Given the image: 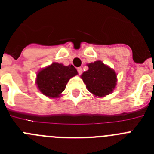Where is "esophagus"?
<instances>
[{"label":"esophagus","mask_w":154,"mask_h":154,"mask_svg":"<svg viewBox=\"0 0 154 154\" xmlns=\"http://www.w3.org/2000/svg\"><path fill=\"white\" fill-rule=\"evenodd\" d=\"M77 71H78L79 75H81V74H82V68H81V67L78 68V69H77Z\"/></svg>","instance_id":"esophagus-1"}]
</instances>
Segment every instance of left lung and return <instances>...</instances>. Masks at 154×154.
Wrapping results in <instances>:
<instances>
[{"label": "left lung", "instance_id": "obj_1", "mask_svg": "<svg viewBox=\"0 0 154 154\" xmlns=\"http://www.w3.org/2000/svg\"><path fill=\"white\" fill-rule=\"evenodd\" d=\"M89 70L84 72L82 79L88 90L99 97L109 95L116 85V74L100 61L88 65Z\"/></svg>", "mask_w": 154, "mask_h": 154}]
</instances>
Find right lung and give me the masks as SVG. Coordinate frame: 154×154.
I'll return each instance as SVG.
<instances>
[{"label": "right lung", "mask_w": 154, "mask_h": 154, "mask_svg": "<svg viewBox=\"0 0 154 154\" xmlns=\"http://www.w3.org/2000/svg\"><path fill=\"white\" fill-rule=\"evenodd\" d=\"M77 74L73 65L64 66L54 62L38 73L36 83L44 95L48 97H58L65 90L69 80Z\"/></svg>", "instance_id": "add662e5"}]
</instances>
